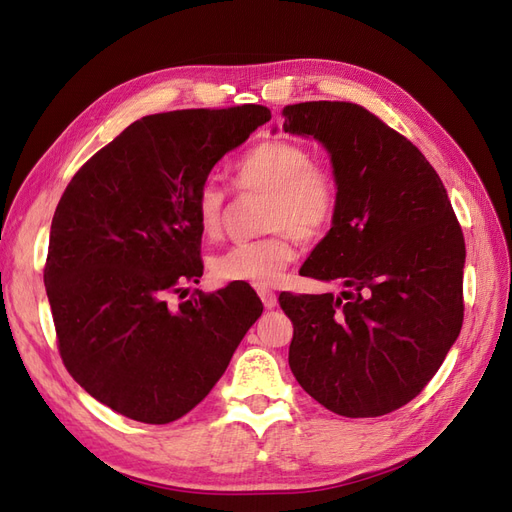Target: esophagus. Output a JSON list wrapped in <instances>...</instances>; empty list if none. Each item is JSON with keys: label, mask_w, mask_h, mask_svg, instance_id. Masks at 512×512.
Masks as SVG:
<instances>
[{"label": "esophagus", "mask_w": 512, "mask_h": 512, "mask_svg": "<svg viewBox=\"0 0 512 512\" xmlns=\"http://www.w3.org/2000/svg\"><path fill=\"white\" fill-rule=\"evenodd\" d=\"M258 294H260V299H262V305H265V309H273L277 305V294L273 290L260 288Z\"/></svg>", "instance_id": "34e87169"}]
</instances>
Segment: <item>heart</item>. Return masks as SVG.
I'll return each mask as SVG.
<instances>
[{
  "label": "heart",
  "instance_id": "obj_1",
  "mask_svg": "<svg viewBox=\"0 0 512 512\" xmlns=\"http://www.w3.org/2000/svg\"><path fill=\"white\" fill-rule=\"evenodd\" d=\"M241 192L267 196L262 226L267 237L241 241L213 256L211 273L220 282L271 286L294 260V237L318 241L327 235L339 209L337 179L316 164L314 153L288 138H271L247 149L232 168ZM196 220L205 237H218L224 226L226 190L218 179H205L194 198Z\"/></svg>",
  "mask_w": 512,
  "mask_h": 512
}]
</instances>
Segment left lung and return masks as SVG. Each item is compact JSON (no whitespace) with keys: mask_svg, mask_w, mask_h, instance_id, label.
I'll list each match as a JSON object with an SVG mask.
<instances>
[{"mask_svg":"<svg viewBox=\"0 0 512 512\" xmlns=\"http://www.w3.org/2000/svg\"><path fill=\"white\" fill-rule=\"evenodd\" d=\"M284 130L331 153L335 222L301 275L342 297L282 292L288 363L303 391L348 418L406 406L436 376L463 322L466 241L436 170L406 136L352 102L284 106Z\"/></svg>","mask_w":512,"mask_h":512,"instance_id":"1","label":"left lung"}]
</instances>
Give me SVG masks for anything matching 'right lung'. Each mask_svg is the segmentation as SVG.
<instances>
[{
    "label": "right lung",
    "mask_w": 512,
    "mask_h": 512,
    "mask_svg": "<svg viewBox=\"0 0 512 512\" xmlns=\"http://www.w3.org/2000/svg\"><path fill=\"white\" fill-rule=\"evenodd\" d=\"M271 119L260 104L147 115L72 177L44 265L57 348L100 404L166 425L222 378L262 303L247 286L170 294L203 275L194 198L215 162Z\"/></svg>",
    "instance_id": "1"
}]
</instances>
